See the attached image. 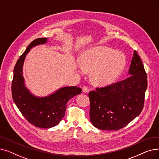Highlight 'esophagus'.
I'll return each instance as SVG.
<instances>
[{"label": "esophagus", "mask_w": 159, "mask_h": 159, "mask_svg": "<svg viewBox=\"0 0 159 159\" xmlns=\"http://www.w3.org/2000/svg\"><path fill=\"white\" fill-rule=\"evenodd\" d=\"M82 91L84 93H88L89 91V89H88V86H84L82 88Z\"/></svg>", "instance_id": "1"}]
</instances>
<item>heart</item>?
<instances>
[{"label": "heart", "instance_id": "heart-1", "mask_svg": "<svg viewBox=\"0 0 159 159\" xmlns=\"http://www.w3.org/2000/svg\"><path fill=\"white\" fill-rule=\"evenodd\" d=\"M81 73L92 71V79L98 85L110 84L119 77L126 66V57L121 52L106 46H97L82 53Z\"/></svg>", "mask_w": 159, "mask_h": 159}]
</instances>
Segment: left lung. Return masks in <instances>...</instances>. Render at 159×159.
Returning a JSON list of instances; mask_svg holds the SVG:
<instances>
[{
    "mask_svg": "<svg viewBox=\"0 0 159 159\" xmlns=\"http://www.w3.org/2000/svg\"><path fill=\"white\" fill-rule=\"evenodd\" d=\"M147 86L144 65L134 51L128 77L89 93L91 122L102 130L116 131L125 127L143 110Z\"/></svg>",
    "mask_w": 159,
    "mask_h": 159,
    "instance_id": "left-lung-1",
    "label": "left lung"
}]
</instances>
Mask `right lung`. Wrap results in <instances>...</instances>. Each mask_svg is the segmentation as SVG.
Returning <instances> with one entry per match:
<instances>
[{
    "mask_svg": "<svg viewBox=\"0 0 159 159\" xmlns=\"http://www.w3.org/2000/svg\"><path fill=\"white\" fill-rule=\"evenodd\" d=\"M47 40V38H38L28 45L15 66L11 83L15 104L25 119L40 128H52L59 123L64 116L67 102L82 92V89L77 86L64 87L48 97H37L25 86L22 66L26 55L33 46L44 44Z\"/></svg>",
    "mask_w": 159,
    "mask_h": 159,
    "instance_id": "1",
    "label": "right lung"
}]
</instances>
